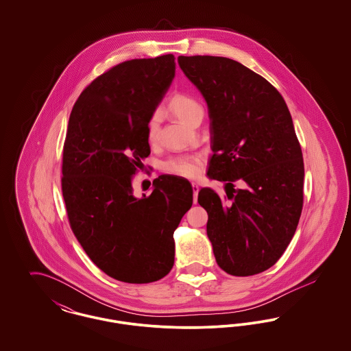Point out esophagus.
I'll return each mask as SVG.
<instances>
[{"label": "esophagus", "instance_id": "34e87169", "mask_svg": "<svg viewBox=\"0 0 351 351\" xmlns=\"http://www.w3.org/2000/svg\"><path fill=\"white\" fill-rule=\"evenodd\" d=\"M192 189H193V201L197 202V195H199V185L196 183H192Z\"/></svg>", "mask_w": 351, "mask_h": 351}]
</instances>
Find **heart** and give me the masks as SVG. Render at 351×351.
Segmentation results:
<instances>
[{
    "instance_id": "b5f03b06",
    "label": "heart",
    "mask_w": 351,
    "mask_h": 351,
    "mask_svg": "<svg viewBox=\"0 0 351 351\" xmlns=\"http://www.w3.org/2000/svg\"><path fill=\"white\" fill-rule=\"evenodd\" d=\"M168 109L183 121L184 123H188L189 118L195 114L196 110L201 109L199 101L195 97L186 95V93H175L168 100ZM159 129V119L158 114H152L146 125V133L147 139L152 142L156 138ZM162 169L171 175H178L184 178H195L200 173L201 160L195 156H176V158H168L162 163Z\"/></svg>"
}]
</instances>
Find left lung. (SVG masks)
Instances as JSON below:
<instances>
[{"label": "left lung", "instance_id": "left-lung-1", "mask_svg": "<svg viewBox=\"0 0 351 351\" xmlns=\"http://www.w3.org/2000/svg\"><path fill=\"white\" fill-rule=\"evenodd\" d=\"M178 62L208 104V176L225 183L223 196L202 188L197 199L216 262L233 276L263 272L283 255L302 210L304 162L291 113L274 85L233 59Z\"/></svg>", "mask_w": 351, "mask_h": 351}]
</instances>
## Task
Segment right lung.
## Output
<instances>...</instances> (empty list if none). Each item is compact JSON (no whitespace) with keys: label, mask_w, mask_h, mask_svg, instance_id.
<instances>
[{"label":"right lung","mask_w":351,"mask_h":351,"mask_svg":"<svg viewBox=\"0 0 351 351\" xmlns=\"http://www.w3.org/2000/svg\"><path fill=\"white\" fill-rule=\"evenodd\" d=\"M173 76L172 53L119 63L84 89L68 121L62 192L71 229L90 261L125 283L167 275L173 232L193 202L191 183L173 175L155 179L149 196L133 195L150 155L147 121Z\"/></svg>","instance_id":"add662e5"}]
</instances>
